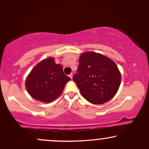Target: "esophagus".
I'll return each instance as SVG.
<instances>
[{
	"mask_svg": "<svg viewBox=\"0 0 149 149\" xmlns=\"http://www.w3.org/2000/svg\"><path fill=\"white\" fill-rule=\"evenodd\" d=\"M69 77L71 78V79H72V78H73V73H71V74L69 75Z\"/></svg>",
	"mask_w": 149,
	"mask_h": 149,
	"instance_id": "1",
	"label": "esophagus"
}]
</instances>
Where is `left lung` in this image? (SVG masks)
Here are the masks:
<instances>
[{
  "label": "left lung",
  "instance_id": "8db88e82",
  "mask_svg": "<svg viewBox=\"0 0 149 149\" xmlns=\"http://www.w3.org/2000/svg\"><path fill=\"white\" fill-rule=\"evenodd\" d=\"M77 71L73 81L82 96L90 103H106L118 90L121 82L118 68L112 59L100 53H82Z\"/></svg>",
  "mask_w": 149,
  "mask_h": 149
}]
</instances>
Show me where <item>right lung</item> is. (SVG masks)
Returning a JSON list of instances; mask_svg holds the SVG:
<instances>
[{
    "instance_id": "obj_1",
    "label": "right lung",
    "mask_w": 149,
    "mask_h": 149,
    "mask_svg": "<svg viewBox=\"0 0 149 149\" xmlns=\"http://www.w3.org/2000/svg\"><path fill=\"white\" fill-rule=\"evenodd\" d=\"M70 80L64 74L62 66L56 64L53 57H48L33 68L26 80V88L33 99L49 103L62 93Z\"/></svg>"
}]
</instances>
